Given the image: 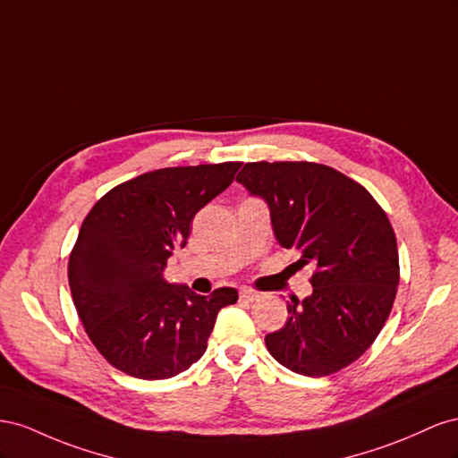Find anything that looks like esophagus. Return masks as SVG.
Returning a JSON list of instances; mask_svg holds the SVG:
<instances>
[{
    "label": "esophagus",
    "mask_w": 458,
    "mask_h": 458,
    "mask_svg": "<svg viewBox=\"0 0 458 458\" xmlns=\"http://www.w3.org/2000/svg\"><path fill=\"white\" fill-rule=\"evenodd\" d=\"M240 299L242 301H257V299H260V293L250 290V287H243V290H240Z\"/></svg>",
    "instance_id": "34e87169"
}]
</instances>
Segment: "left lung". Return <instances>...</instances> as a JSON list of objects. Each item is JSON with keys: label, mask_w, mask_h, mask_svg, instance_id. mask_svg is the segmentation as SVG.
Segmentation results:
<instances>
[{"label": "left lung", "mask_w": 458, "mask_h": 458, "mask_svg": "<svg viewBox=\"0 0 458 458\" xmlns=\"http://www.w3.org/2000/svg\"><path fill=\"white\" fill-rule=\"evenodd\" d=\"M236 180L268 203L278 243L315 268L312 293L292 297L290 318L265 337L270 355L312 377L349 367L382 332L397 295V240L386 211L359 182L318 163H247Z\"/></svg>", "instance_id": "1"}]
</instances>
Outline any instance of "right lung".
Instances as JSON below:
<instances>
[{
    "mask_svg": "<svg viewBox=\"0 0 458 458\" xmlns=\"http://www.w3.org/2000/svg\"><path fill=\"white\" fill-rule=\"evenodd\" d=\"M242 163L171 166L114 186L91 207L69 257V285L91 344L140 380L188 370L207 349L233 287L211 295L168 284L166 260L184 247L195 213L225 191Z\"/></svg>",
    "mask_w": 458,
    "mask_h": 458,
    "instance_id": "add662e5",
    "label": "right lung"
}]
</instances>
